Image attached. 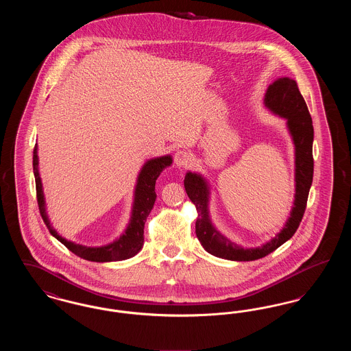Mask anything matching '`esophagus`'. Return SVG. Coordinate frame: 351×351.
<instances>
[{
	"label": "esophagus",
	"instance_id": "obj_1",
	"mask_svg": "<svg viewBox=\"0 0 351 351\" xmlns=\"http://www.w3.org/2000/svg\"><path fill=\"white\" fill-rule=\"evenodd\" d=\"M173 162H175L176 167L186 168L188 166H191V163H192V156L186 151H176V154L173 156Z\"/></svg>",
	"mask_w": 351,
	"mask_h": 351
}]
</instances>
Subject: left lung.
I'll use <instances>...</instances> for the list:
<instances>
[{
    "mask_svg": "<svg viewBox=\"0 0 351 351\" xmlns=\"http://www.w3.org/2000/svg\"><path fill=\"white\" fill-rule=\"evenodd\" d=\"M263 104L272 114L285 119L288 133L295 147V200L289 217L282 230L258 247H242L219 233L209 213L210 185L199 173L188 171L184 188L197 210L196 235L209 254L235 262L261 259L282 246L296 233L304 216L309 189L313 180V125L308 106L298 83L291 77H279L268 85Z\"/></svg>",
    "mask_w": 351,
    "mask_h": 351,
    "instance_id": "8db88e82",
    "label": "left lung"
}]
</instances>
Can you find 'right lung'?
Here are the masks:
<instances>
[{"label": "right lung", "instance_id": "obj_1", "mask_svg": "<svg viewBox=\"0 0 351 351\" xmlns=\"http://www.w3.org/2000/svg\"><path fill=\"white\" fill-rule=\"evenodd\" d=\"M171 165H172V156L169 154L163 155V156L151 158L149 160H146L136 176V183L134 188L132 216H130L125 232L108 245L84 246L80 243L68 241L64 237H62L60 234L58 233L51 225L50 218L46 212L43 184H42V179L39 175L38 145H35L33 168L35 185H36V199H38L40 216L43 218L51 235L55 237L59 242H62L68 250L72 251L73 254H76L77 256H80L83 259L90 261V262L104 263V262H118V261H125V259L133 258L134 255H136L143 247L145 222L149 217L151 209L154 208V204L156 200V193H155L156 179L163 172V169L169 167Z\"/></svg>", "mask_w": 351, "mask_h": 351}]
</instances>
